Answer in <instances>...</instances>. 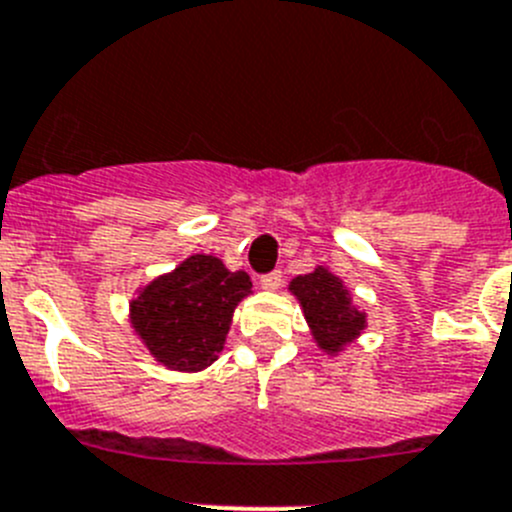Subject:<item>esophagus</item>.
Here are the masks:
<instances>
[{"instance_id":"esophagus-1","label":"esophagus","mask_w":512,"mask_h":512,"mask_svg":"<svg viewBox=\"0 0 512 512\" xmlns=\"http://www.w3.org/2000/svg\"><path fill=\"white\" fill-rule=\"evenodd\" d=\"M280 285H283V272H280V270H272V272H267V275H262V278H260V288L262 290H278Z\"/></svg>"}]
</instances>
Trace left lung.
Returning <instances> with one entry per match:
<instances>
[{"instance_id":"obj_1","label":"left lung","mask_w":512,"mask_h":512,"mask_svg":"<svg viewBox=\"0 0 512 512\" xmlns=\"http://www.w3.org/2000/svg\"><path fill=\"white\" fill-rule=\"evenodd\" d=\"M288 290L303 308L313 341L328 356H338L366 331V313L353 305L351 290L326 265L293 278Z\"/></svg>"}]
</instances>
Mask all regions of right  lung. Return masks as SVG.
Returning <instances> with one entry per match:
<instances>
[{
	"label": "right lung",
	"instance_id": "add662e5",
	"mask_svg": "<svg viewBox=\"0 0 512 512\" xmlns=\"http://www.w3.org/2000/svg\"><path fill=\"white\" fill-rule=\"evenodd\" d=\"M252 293L247 272L227 270L214 255H189L138 288L128 321L161 366L197 374L217 361L234 308Z\"/></svg>",
	"mask_w": 512,
	"mask_h": 512
}]
</instances>
